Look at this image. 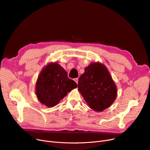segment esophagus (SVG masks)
Here are the masks:
<instances>
[{
    "label": "esophagus",
    "mask_w": 150,
    "mask_h": 150,
    "mask_svg": "<svg viewBox=\"0 0 150 150\" xmlns=\"http://www.w3.org/2000/svg\"><path fill=\"white\" fill-rule=\"evenodd\" d=\"M74 80L78 84V78H74Z\"/></svg>",
    "instance_id": "obj_1"
}]
</instances>
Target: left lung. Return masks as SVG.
I'll use <instances>...</instances> for the list:
<instances>
[{
	"label": "left lung",
	"mask_w": 150,
	"mask_h": 150,
	"mask_svg": "<svg viewBox=\"0 0 150 150\" xmlns=\"http://www.w3.org/2000/svg\"><path fill=\"white\" fill-rule=\"evenodd\" d=\"M78 91L89 108L103 111L115 101L117 90L108 70L103 64L92 62L78 79Z\"/></svg>",
	"instance_id": "left-lung-1"
}]
</instances>
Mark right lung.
<instances>
[{
    "mask_svg": "<svg viewBox=\"0 0 150 150\" xmlns=\"http://www.w3.org/2000/svg\"><path fill=\"white\" fill-rule=\"evenodd\" d=\"M77 87L66 71L57 62H50L39 74L36 83V95L42 105L56 106L67 93Z\"/></svg>",
    "mask_w": 150,
    "mask_h": 150,
    "instance_id": "right-lung-1",
    "label": "right lung"
}]
</instances>
